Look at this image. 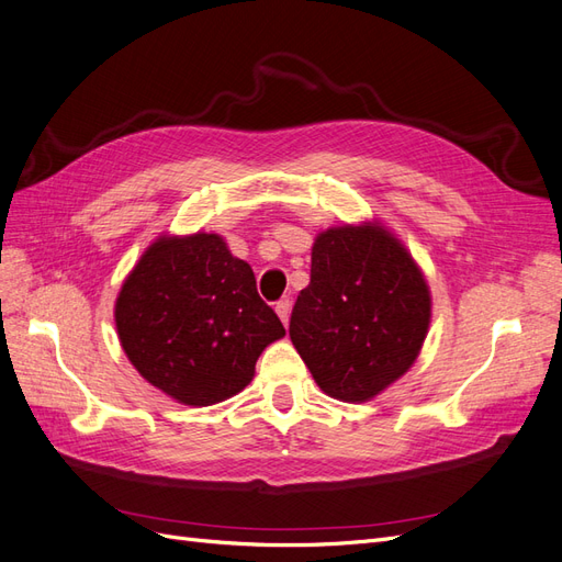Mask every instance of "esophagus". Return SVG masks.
<instances>
[{"instance_id":"1","label":"esophagus","mask_w":562,"mask_h":562,"mask_svg":"<svg viewBox=\"0 0 562 562\" xmlns=\"http://www.w3.org/2000/svg\"><path fill=\"white\" fill-rule=\"evenodd\" d=\"M277 314L283 321V326H288V321H291V300L283 297L277 302Z\"/></svg>"}]
</instances>
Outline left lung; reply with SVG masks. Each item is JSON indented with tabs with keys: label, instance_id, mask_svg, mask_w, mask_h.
<instances>
[{
	"label": "left lung",
	"instance_id": "8db88e82",
	"mask_svg": "<svg viewBox=\"0 0 562 562\" xmlns=\"http://www.w3.org/2000/svg\"><path fill=\"white\" fill-rule=\"evenodd\" d=\"M429 323V283L382 223L316 236L291 339L323 394L345 403L382 394L417 361Z\"/></svg>",
	"mask_w": 562,
	"mask_h": 562
}]
</instances>
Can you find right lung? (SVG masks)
<instances>
[{
	"label": "right lung",
	"mask_w": 562,
	"mask_h": 562,
	"mask_svg": "<svg viewBox=\"0 0 562 562\" xmlns=\"http://www.w3.org/2000/svg\"><path fill=\"white\" fill-rule=\"evenodd\" d=\"M133 368L182 405H215L246 389L260 353L285 335L248 262L220 234H161L114 302Z\"/></svg>",
	"instance_id": "obj_1"
}]
</instances>
